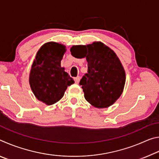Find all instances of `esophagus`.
Returning <instances> with one entry per match:
<instances>
[{
    "instance_id": "obj_1",
    "label": "esophagus",
    "mask_w": 159,
    "mask_h": 159,
    "mask_svg": "<svg viewBox=\"0 0 159 159\" xmlns=\"http://www.w3.org/2000/svg\"><path fill=\"white\" fill-rule=\"evenodd\" d=\"M80 78L79 77V76H77V77H75L74 78V81H75V83H79V81H80Z\"/></svg>"
}]
</instances>
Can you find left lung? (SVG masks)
<instances>
[{"label": "left lung", "instance_id": "8db88e82", "mask_svg": "<svg viewBox=\"0 0 159 159\" xmlns=\"http://www.w3.org/2000/svg\"><path fill=\"white\" fill-rule=\"evenodd\" d=\"M85 50L82 57L88 61V73L80 80L84 97L97 108L111 106L119 98L125 82V74L115 52L101 42L76 45L70 51L75 57L78 50Z\"/></svg>", "mask_w": 159, "mask_h": 159}]
</instances>
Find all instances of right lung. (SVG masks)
Returning a JSON list of instances; mask_svg holds the SVG:
<instances>
[{
    "label": "right lung",
    "mask_w": 159,
    "mask_h": 159,
    "mask_svg": "<svg viewBox=\"0 0 159 159\" xmlns=\"http://www.w3.org/2000/svg\"><path fill=\"white\" fill-rule=\"evenodd\" d=\"M64 52V45L47 43L38 51L32 65L29 76L31 88L36 98L48 105L60 100L67 87L74 83L60 65Z\"/></svg>",
    "instance_id": "1"
}]
</instances>
